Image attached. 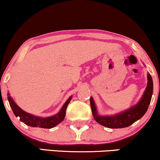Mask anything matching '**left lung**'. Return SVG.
<instances>
[{
  "instance_id": "8db88e82",
  "label": "left lung",
  "mask_w": 160,
  "mask_h": 160,
  "mask_svg": "<svg viewBox=\"0 0 160 160\" xmlns=\"http://www.w3.org/2000/svg\"><path fill=\"white\" fill-rule=\"evenodd\" d=\"M148 86L145 90L142 98L135 106L126 110L122 113L115 116H98L97 114L96 108H95L94 101L90 98V104L95 120L99 124L110 128H126L131 126L134 122L141 119L148 111L149 104L151 101L153 95V80L150 74H148Z\"/></svg>"
}]
</instances>
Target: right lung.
<instances>
[{
    "label": "right lung",
    "instance_id": "right-lung-1",
    "mask_svg": "<svg viewBox=\"0 0 160 160\" xmlns=\"http://www.w3.org/2000/svg\"><path fill=\"white\" fill-rule=\"evenodd\" d=\"M71 100V96L68 99L67 102H65L63 107L62 108L61 111L58 112L56 115L52 116V117H47V118H40V117H35V116L26 113L19 107L15 102H13L12 98L9 95L8 93V101L12 111L13 113L15 114L16 117H19V120L23 122L24 123L28 125L29 126H32V127H40V128H51L56 126L58 123L62 122L64 120L65 117L66 109H67L68 105L69 102Z\"/></svg>",
    "mask_w": 160,
    "mask_h": 160
}]
</instances>
